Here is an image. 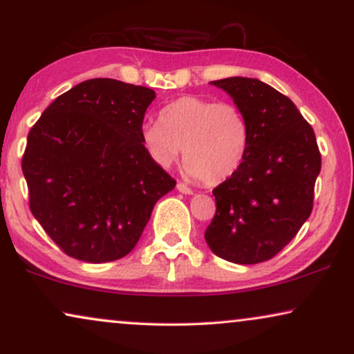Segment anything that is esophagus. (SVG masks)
Wrapping results in <instances>:
<instances>
[{"label":"esophagus","instance_id":"esophagus-1","mask_svg":"<svg viewBox=\"0 0 354 354\" xmlns=\"http://www.w3.org/2000/svg\"><path fill=\"white\" fill-rule=\"evenodd\" d=\"M177 190L180 192V193H183V195H193V190L188 185H185V183H182V182H178L177 183Z\"/></svg>","mask_w":354,"mask_h":354}]
</instances>
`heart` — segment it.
<instances>
[{
    "label": "heart",
    "mask_w": 354,
    "mask_h": 354,
    "mask_svg": "<svg viewBox=\"0 0 354 354\" xmlns=\"http://www.w3.org/2000/svg\"><path fill=\"white\" fill-rule=\"evenodd\" d=\"M142 138L159 166H174L183 151L187 176L216 187L240 169L250 129L235 104L183 96L161 111L159 122L143 125Z\"/></svg>",
    "instance_id": "heart-1"
}]
</instances>
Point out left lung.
I'll return each mask as SVG.
<instances>
[{
  "label": "left lung",
  "instance_id": "left-lung-1",
  "mask_svg": "<svg viewBox=\"0 0 354 354\" xmlns=\"http://www.w3.org/2000/svg\"><path fill=\"white\" fill-rule=\"evenodd\" d=\"M211 85L245 114L250 145L235 176L212 190L216 216L205 239L222 259L258 264L282 251L311 214L321 153L293 101L270 85L248 77Z\"/></svg>",
  "mask_w": 354,
  "mask_h": 354
}]
</instances>
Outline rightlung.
<instances>
[{"mask_svg":"<svg viewBox=\"0 0 354 354\" xmlns=\"http://www.w3.org/2000/svg\"><path fill=\"white\" fill-rule=\"evenodd\" d=\"M151 88L91 79L53 101L27 137L30 211L71 258L109 263L135 248L176 180L143 145Z\"/></svg>","mask_w":354,"mask_h":354,"instance_id":"add662e5","label":"right lung"}]
</instances>
